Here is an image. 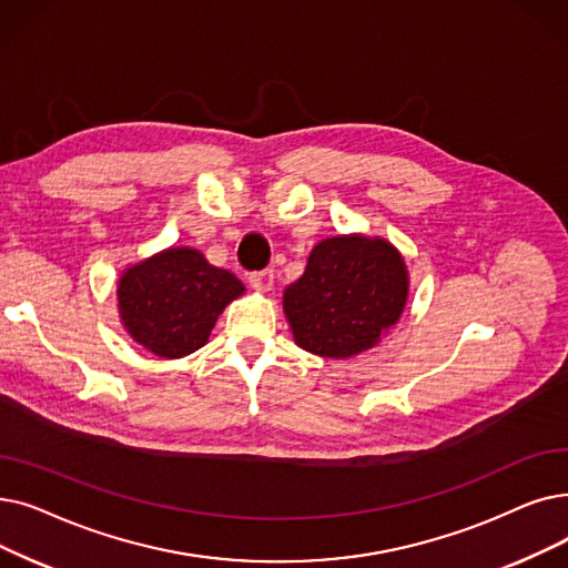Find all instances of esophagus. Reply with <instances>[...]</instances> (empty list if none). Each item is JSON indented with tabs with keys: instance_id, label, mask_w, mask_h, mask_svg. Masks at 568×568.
<instances>
[{
	"instance_id": "1",
	"label": "esophagus",
	"mask_w": 568,
	"mask_h": 568,
	"mask_svg": "<svg viewBox=\"0 0 568 568\" xmlns=\"http://www.w3.org/2000/svg\"><path fill=\"white\" fill-rule=\"evenodd\" d=\"M248 283L257 292H268L271 287H274V271H271V268L253 271V274L248 276Z\"/></svg>"
}]
</instances>
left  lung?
Wrapping results in <instances>:
<instances>
[{"label":"left lung","instance_id":"1","mask_svg":"<svg viewBox=\"0 0 568 568\" xmlns=\"http://www.w3.org/2000/svg\"><path fill=\"white\" fill-rule=\"evenodd\" d=\"M408 297L402 255L383 239L334 236L317 243L304 276L283 294L300 348L351 357L381 341Z\"/></svg>","mask_w":568,"mask_h":568}]
</instances>
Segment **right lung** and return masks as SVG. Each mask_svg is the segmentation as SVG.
I'll list each match as a JSON object with an SVG mask.
<instances>
[{
	"label": "right lung",
	"instance_id": "right-lung-1",
	"mask_svg": "<svg viewBox=\"0 0 568 568\" xmlns=\"http://www.w3.org/2000/svg\"><path fill=\"white\" fill-rule=\"evenodd\" d=\"M243 283L200 251L171 248L128 268L118 285V308L128 332L158 357L200 351L223 308L241 297Z\"/></svg>",
	"mask_w": 568,
	"mask_h": 568
}]
</instances>
